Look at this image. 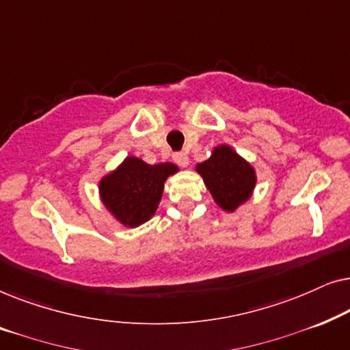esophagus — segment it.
<instances>
[{
	"instance_id": "obj_1",
	"label": "esophagus",
	"mask_w": 350,
	"mask_h": 350,
	"mask_svg": "<svg viewBox=\"0 0 350 350\" xmlns=\"http://www.w3.org/2000/svg\"><path fill=\"white\" fill-rule=\"evenodd\" d=\"M174 161L176 162V164H178L180 167H188V164H189V157H188V154H186V152H175L174 154Z\"/></svg>"
}]
</instances>
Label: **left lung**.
Returning <instances> with one entry per match:
<instances>
[{"label": "left lung", "instance_id": "1", "mask_svg": "<svg viewBox=\"0 0 350 350\" xmlns=\"http://www.w3.org/2000/svg\"><path fill=\"white\" fill-rule=\"evenodd\" d=\"M215 204L232 213L252 198L256 186V170L232 146H215L207 161L196 164Z\"/></svg>", "mask_w": 350, "mask_h": 350}]
</instances>
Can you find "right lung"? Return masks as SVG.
Returning <instances> with one entry per match:
<instances>
[{
    "label": "right lung",
    "mask_w": 350,
    "mask_h": 350,
    "mask_svg": "<svg viewBox=\"0 0 350 350\" xmlns=\"http://www.w3.org/2000/svg\"><path fill=\"white\" fill-rule=\"evenodd\" d=\"M172 162L150 165L140 157L127 156L116 169L98 181V196L114 221L137 228L154 217L164 183L178 172Z\"/></svg>",
    "instance_id": "add662e5"
}]
</instances>
